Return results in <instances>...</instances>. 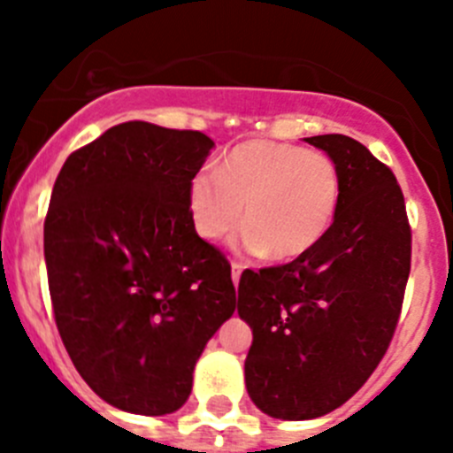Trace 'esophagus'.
I'll list each match as a JSON object with an SVG mask.
<instances>
[{
    "instance_id": "obj_1",
    "label": "esophagus",
    "mask_w": 453,
    "mask_h": 453,
    "mask_svg": "<svg viewBox=\"0 0 453 453\" xmlns=\"http://www.w3.org/2000/svg\"><path fill=\"white\" fill-rule=\"evenodd\" d=\"M242 270H245V265H242V263H231V279H234V286H238Z\"/></svg>"
}]
</instances>
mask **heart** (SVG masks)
<instances>
[{"label": "heart", "mask_w": 453, "mask_h": 453, "mask_svg": "<svg viewBox=\"0 0 453 453\" xmlns=\"http://www.w3.org/2000/svg\"><path fill=\"white\" fill-rule=\"evenodd\" d=\"M340 174L334 158L290 142L250 140L202 170L188 186L195 231L219 240L245 218L240 242L254 254L290 261L319 245L334 224Z\"/></svg>", "instance_id": "1"}]
</instances>
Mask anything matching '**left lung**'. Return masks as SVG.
Masks as SVG:
<instances>
[{
  "mask_svg": "<svg viewBox=\"0 0 453 453\" xmlns=\"http://www.w3.org/2000/svg\"><path fill=\"white\" fill-rule=\"evenodd\" d=\"M340 174L334 224L292 263L245 270L238 315L254 342L251 402L279 419L331 413L370 379L390 345L411 274V226L388 165L349 135L306 138Z\"/></svg>",
  "mask_w": 453,
  "mask_h": 453,
  "instance_id": "obj_1",
  "label": "left lung"
}]
</instances>
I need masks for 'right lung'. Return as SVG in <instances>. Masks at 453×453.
I'll return each mask as SVG.
<instances>
[{
    "instance_id": "right-lung-1",
    "label": "right lung",
    "mask_w": 453,
    "mask_h": 453,
    "mask_svg": "<svg viewBox=\"0 0 453 453\" xmlns=\"http://www.w3.org/2000/svg\"><path fill=\"white\" fill-rule=\"evenodd\" d=\"M213 145L202 131L124 122L72 151L51 190L56 326L83 381L127 413L179 411L235 311L229 261L199 238L188 206Z\"/></svg>"
}]
</instances>
